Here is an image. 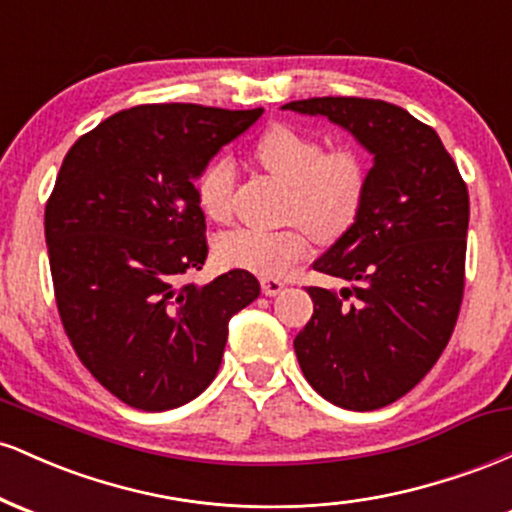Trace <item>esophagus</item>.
<instances>
[{"instance_id": "34e87169", "label": "esophagus", "mask_w": 512, "mask_h": 512, "mask_svg": "<svg viewBox=\"0 0 512 512\" xmlns=\"http://www.w3.org/2000/svg\"><path fill=\"white\" fill-rule=\"evenodd\" d=\"M260 284H262V293H264V296H276V293L284 291V281L274 279V276H262Z\"/></svg>"}]
</instances>
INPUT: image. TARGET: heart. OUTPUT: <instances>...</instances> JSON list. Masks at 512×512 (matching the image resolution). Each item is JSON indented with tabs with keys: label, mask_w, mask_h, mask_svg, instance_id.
<instances>
[{
	"label": "heart",
	"mask_w": 512,
	"mask_h": 512,
	"mask_svg": "<svg viewBox=\"0 0 512 512\" xmlns=\"http://www.w3.org/2000/svg\"><path fill=\"white\" fill-rule=\"evenodd\" d=\"M255 158L264 170L289 182L286 219L276 231L233 228L214 240L219 264L262 276L286 274L310 252V228L322 238L339 236L356 221L368 190V161L356 146L325 149L315 134L276 122L255 142ZM236 163L216 156L197 178V202L211 221L233 214Z\"/></svg>",
	"instance_id": "1"
}]
</instances>
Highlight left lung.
<instances>
[{
  "instance_id": "left-lung-1",
  "label": "left lung",
  "mask_w": 512,
  "mask_h": 512,
  "mask_svg": "<svg viewBox=\"0 0 512 512\" xmlns=\"http://www.w3.org/2000/svg\"><path fill=\"white\" fill-rule=\"evenodd\" d=\"M325 115L373 154L356 221L313 267V317L293 339L317 395L342 409L397 402L448 346L464 293L469 192L436 129L399 105L325 96L284 105Z\"/></svg>"
}]
</instances>
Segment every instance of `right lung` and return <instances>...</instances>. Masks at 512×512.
Masks as SVG:
<instances>
[{
    "label": "right lung",
    "instance_id": "1",
    "mask_svg": "<svg viewBox=\"0 0 512 512\" xmlns=\"http://www.w3.org/2000/svg\"><path fill=\"white\" fill-rule=\"evenodd\" d=\"M262 108L149 103L74 142L45 204L52 286L76 356L110 395L166 411L216 378L228 320L260 296L245 269L182 281L207 260L195 178Z\"/></svg>",
    "mask_w": 512,
    "mask_h": 512
}]
</instances>
